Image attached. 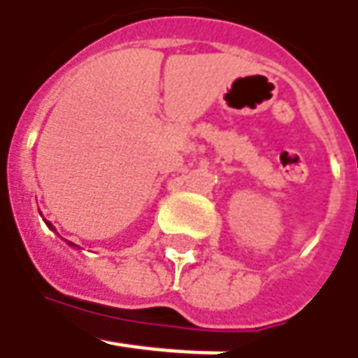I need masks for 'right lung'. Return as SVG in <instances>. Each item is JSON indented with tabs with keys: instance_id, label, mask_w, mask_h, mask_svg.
Listing matches in <instances>:
<instances>
[{
	"instance_id": "1",
	"label": "right lung",
	"mask_w": 358,
	"mask_h": 358,
	"mask_svg": "<svg viewBox=\"0 0 358 358\" xmlns=\"http://www.w3.org/2000/svg\"><path fill=\"white\" fill-rule=\"evenodd\" d=\"M47 226H49V228L53 229V226H51V224H49V222H47ZM71 245H73V243H71Z\"/></svg>"
}]
</instances>
